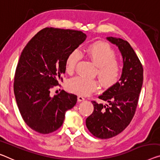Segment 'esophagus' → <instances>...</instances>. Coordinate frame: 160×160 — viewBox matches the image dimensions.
<instances>
[{"label": "esophagus", "mask_w": 160, "mask_h": 160, "mask_svg": "<svg viewBox=\"0 0 160 160\" xmlns=\"http://www.w3.org/2000/svg\"><path fill=\"white\" fill-rule=\"evenodd\" d=\"M78 102H82V101H83L85 99V98L83 97V96H81V95H79V96H78Z\"/></svg>", "instance_id": "1"}]
</instances>
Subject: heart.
<instances>
[{"instance_id":"obj_1","label":"heart","mask_w":160,"mask_h":160,"mask_svg":"<svg viewBox=\"0 0 160 160\" xmlns=\"http://www.w3.org/2000/svg\"><path fill=\"white\" fill-rule=\"evenodd\" d=\"M86 56L97 66L96 73L102 85L109 87L114 85L119 80L122 72V65L116 58V53L109 44L97 41L90 44L84 50ZM81 58L78 50H73L68 53L66 59V70L72 73L77 67ZM99 82L83 77H73L69 80L68 87L71 92L82 95H89L99 88Z\"/></svg>"}]
</instances>
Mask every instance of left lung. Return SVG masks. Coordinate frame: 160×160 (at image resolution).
Returning <instances> with one entry per match:
<instances>
[{
	"label": "left lung",
	"instance_id": "8db88e82",
	"mask_svg": "<svg viewBox=\"0 0 160 160\" xmlns=\"http://www.w3.org/2000/svg\"><path fill=\"white\" fill-rule=\"evenodd\" d=\"M107 39L121 52L123 68L119 82L99 97L108 104L92 102L94 112L86 119V125L88 131L99 139L112 138L129 124L136 112L143 83V67L130 44L119 38Z\"/></svg>",
	"mask_w": 160,
	"mask_h": 160
}]
</instances>
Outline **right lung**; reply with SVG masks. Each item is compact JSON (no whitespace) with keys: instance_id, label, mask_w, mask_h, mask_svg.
Instances as JSON below:
<instances>
[{"instance_id":"right-lung-1","label":"right lung","mask_w":160,"mask_h":160,"mask_svg":"<svg viewBox=\"0 0 160 160\" xmlns=\"http://www.w3.org/2000/svg\"><path fill=\"white\" fill-rule=\"evenodd\" d=\"M86 38L80 31L45 28L23 48L13 89L21 117L34 131L43 134L55 132L63 124L66 112L77 104V95L62 90L51 97L50 92L62 80L68 53Z\"/></svg>"}]
</instances>
